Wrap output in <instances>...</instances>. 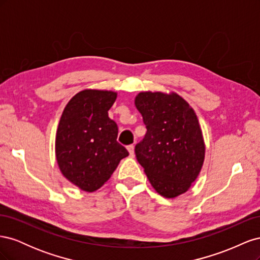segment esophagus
Masks as SVG:
<instances>
[{"instance_id": "34e87169", "label": "esophagus", "mask_w": 260, "mask_h": 260, "mask_svg": "<svg viewBox=\"0 0 260 260\" xmlns=\"http://www.w3.org/2000/svg\"><path fill=\"white\" fill-rule=\"evenodd\" d=\"M127 148H128V151H129L130 156H131V157H135V145H133V144L128 145V146H127Z\"/></svg>"}]
</instances>
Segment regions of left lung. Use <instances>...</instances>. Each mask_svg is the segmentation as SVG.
Segmentation results:
<instances>
[{
	"label": "left lung",
	"mask_w": 260,
	"mask_h": 260,
	"mask_svg": "<svg viewBox=\"0 0 260 260\" xmlns=\"http://www.w3.org/2000/svg\"><path fill=\"white\" fill-rule=\"evenodd\" d=\"M135 104L147 129L136 145L137 159L157 193L177 198L191 187L205 158L198 117L174 92H140Z\"/></svg>",
	"instance_id": "left-lung-1"
}]
</instances>
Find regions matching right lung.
Wrapping results in <instances>:
<instances>
[{
	"mask_svg": "<svg viewBox=\"0 0 260 260\" xmlns=\"http://www.w3.org/2000/svg\"><path fill=\"white\" fill-rule=\"evenodd\" d=\"M116 99L113 91L83 90L61 114L55 155L62 176L82 191H96L129 155L117 142L118 127L108 117Z\"/></svg>",
	"mask_w": 260,
	"mask_h": 260,
	"instance_id": "right-lung-1",
	"label": "right lung"
}]
</instances>
